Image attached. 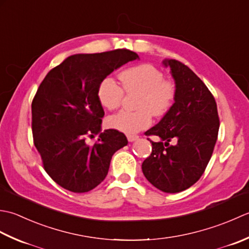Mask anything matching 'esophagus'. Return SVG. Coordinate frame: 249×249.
I'll use <instances>...</instances> for the list:
<instances>
[{
    "instance_id": "esophagus-1",
    "label": "esophagus",
    "mask_w": 249,
    "mask_h": 249,
    "mask_svg": "<svg viewBox=\"0 0 249 249\" xmlns=\"http://www.w3.org/2000/svg\"><path fill=\"white\" fill-rule=\"evenodd\" d=\"M126 139H128L129 142H134L139 139L138 135H126Z\"/></svg>"
}]
</instances>
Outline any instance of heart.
<instances>
[{"mask_svg":"<svg viewBox=\"0 0 249 249\" xmlns=\"http://www.w3.org/2000/svg\"><path fill=\"white\" fill-rule=\"evenodd\" d=\"M126 92L140 91L136 104L139 110H121L111 115L107 125L125 134H134L148 128L151 116H161L166 113L175 98L174 85L165 82L160 70L151 64H140L126 69L119 75ZM100 104L106 109H115L124 98V90L111 77L101 80L96 90Z\"/></svg>","mask_w":249,"mask_h":249,"instance_id":"heart-1","label":"heart"}]
</instances>
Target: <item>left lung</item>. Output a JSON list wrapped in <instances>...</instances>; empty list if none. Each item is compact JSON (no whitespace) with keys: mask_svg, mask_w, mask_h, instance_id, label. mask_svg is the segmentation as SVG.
<instances>
[{"mask_svg":"<svg viewBox=\"0 0 249 249\" xmlns=\"http://www.w3.org/2000/svg\"><path fill=\"white\" fill-rule=\"evenodd\" d=\"M162 63L174 78V104L159 124L145 132L160 141L149 140L153 150L142 170L156 188L176 194L188 189L204 173L217 141L219 118L214 96L187 65L174 59ZM172 140L176 144L170 145Z\"/></svg>","mask_w":249,"mask_h":249,"instance_id":"left-lung-1","label":"left lung"}]
</instances>
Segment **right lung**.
<instances>
[{
	"label": "right lung",
	"instance_id": "right-lung-1",
	"mask_svg": "<svg viewBox=\"0 0 249 249\" xmlns=\"http://www.w3.org/2000/svg\"><path fill=\"white\" fill-rule=\"evenodd\" d=\"M140 59L128 49L70 55L39 85L32 102L34 145L47 174L62 188L87 192L108 173L110 160L128 144L125 135L101 131L104 110L96 90L121 65ZM98 139L93 144L88 137Z\"/></svg>",
	"mask_w": 249,
	"mask_h": 249
}]
</instances>
